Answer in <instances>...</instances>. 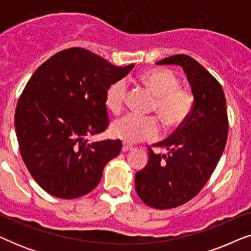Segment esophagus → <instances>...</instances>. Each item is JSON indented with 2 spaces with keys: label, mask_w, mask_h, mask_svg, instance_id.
Segmentation results:
<instances>
[{
  "label": "esophagus",
  "mask_w": 251,
  "mask_h": 251,
  "mask_svg": "<svg viewBox=\"0 0 251 251\" xmlns=\"http://www.w3.org/2000/svg\"><path fill=\"white\" fill-rule=\"evenodd\" d=\"M132 150V146L128 145V144H123L122 145V152H128V151Z\"/></svg>",
  "instance_id": "obj_1"
}]
</instances>
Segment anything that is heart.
<instances>
[{
  "label": "heart",
  "mask_w": 251,
  "mask_h": 251,
  "mask_svg": "<svg viewBox=\"0 0 251 251\" xmlns=\"http://www.w3.org/2000/svg\"><path fill=\"white\" fill-rule=\"evenodd\" d=\"M139 80L155 99L153 109L167 130L179 128L186 121L193 107V96L180 89V81L173 72L166 68H153L139 76ZM126 83L114 81L105 94V104L109 111L119 113L125 105ZM113 136L126 143L151 140L159 135V125L153 118L126 114L115 120L111 126Z\"/></svg>",
  "instance_id": "1"
}]
</instances>
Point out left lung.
Segmentation results:
<instances>
[{
  "label": "left lung",
  "mask_w": 251,
  "mask_h": 251,
  "mask_svg": "<svg viewBox=\"0 0 251 251\" xmlns=\"http://www.w3.org/2000/svg\"><path fill=\"white\" fill-rule=\"evenodd\" d=\"M155 64L183 68L194 99L184 125L155 144L167 153L149 149L147 164L135 175L136 192L144 203L171 209L193 199L214 173L227 140V112L222 85L193 58L176 54Z\"/></svg>",
  "instance_id": "obj_1"
}]
</instances>
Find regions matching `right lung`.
<instances>
[{"instance_id": "obj_1", "label": "right lung", "mask_w": 251, "mask_h": 251, "mask_svg": "<svg viewBox=\"0 0 251 251\" xmlns=\"http://www.w3.org/2000/svg\"><path fill=\"white\" fill-rule=\"evenodd\" d=\"M135 64L118 67L80 48L60 51L27 82L15 114L20 154L37 184L60 199L88 194L99 184L121 140L89 143L108 125L105 94Z\"/></svg>"}]
</instances>
